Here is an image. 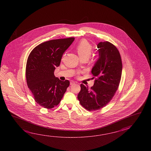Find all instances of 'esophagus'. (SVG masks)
<instances>
[{
    "label": "esophagus",
    "mask_w": 151,
    "mask_h": 151,
    "mask_svg": "<svg viewBox=\"0 0 151 151\" xmlns=\"http://www.w3.org/2000/svg\"><path fill=\"white\" fill-rule=\"evenodd\" d=\"M76 83V82L75 81H70V85H73V84H75Z\"/></svg>",
    "instance_id": "34e87169"
}]
</instances>
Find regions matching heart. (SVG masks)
Masks as SVG:
<instances>
[{
	"label": "heart",
	"mask_w": 151,
	"mask_h": 151,
	"mask_svg": "<svg viewBox=\"0 0 151 151\" xmlns=\"http://www.w3.org/2000/svg\"><path fill=\"white\" fill-rule=\"evenodd\" d=\"M77 53L82 59L89 58L92 51V46L86 40H83L76 47Z\"/></svg>",
	"instance_id": "heart-1"
}]
</instances>
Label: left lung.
Wrapping results in <instances>:
<instances>
[{"label": "left lung", "mask_w": 151, "mask_h": 151, "mask_svg": "<svg viewBox=\"0 0 151 151\" xmlns=\"http://www.w3.org/2000/svg\"><path fill=\"white\" fill-rule=\"evenodd\" d=\"M99 59L92 69L94 83L90 90L83 83L78 95L81 105L88 111H96L106 106L119 87L122 73V61L118 50L109 42L97 45Z\"/></svg>", "instance_id": "8db88e82"}]
</instances>
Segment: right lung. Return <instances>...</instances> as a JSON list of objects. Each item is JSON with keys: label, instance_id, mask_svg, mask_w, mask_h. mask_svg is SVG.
<instances>
[{"label": "right lung", "instance_id": "obj_1", "mask_svg": "<svg viewBox=\"0 0 151 151\" xmlns=\"http://www.w3.org/2000/svg\"><path fill=\"white\" fill-rule=\"evenodd\" d=\"M74 40L71 37L45 42L29 55L26 67L27 84L36 103L44 108L57 106L70 85L68 80L61 81L55 77L54 72Z\"/></svg>", "mask_w": 151, "mask_h": 151}]
</instances>
